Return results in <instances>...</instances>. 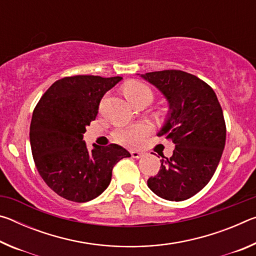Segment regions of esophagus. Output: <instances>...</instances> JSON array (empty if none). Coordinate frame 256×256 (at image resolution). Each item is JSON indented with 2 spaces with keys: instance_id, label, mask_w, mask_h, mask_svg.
I'll return each instance as SVG.
<instances>
[{
  "instance_id": "esophagus-1",
  "label": "esophagus",
  "mask_w": 256,
  "mask_h": 256,
  "mask_svg": "<svg viewBox=\"0 0 256 256\" xmlns=\"http://www.w3.org/2000/svg\"><path fill=\"white\" fill-rule=\"evenodd\" d=\"M146 154L144 152V151H136V150H132L131 151V156L133 158H136V159H140V158H142L144 157Z\"/></svg>"
}]
</instances>
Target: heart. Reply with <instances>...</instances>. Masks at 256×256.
Returning <instances> with one entry per match:
<instances>
[{
  "label": "heart",
  "instance_id": "1",
  "mask_svg": "<svg viewBox=\"0 0 256 256\" xmlns=\"http://www.w3.org/2000/svg\"><path fill=\"white\" fill-rule=\"evenodd\" d=\"M124 94L131 104H134L140 100V99L144 98L149 99V100L152 99V92H151L149 86L138 81H132L125 86ZM148 132V126H146V125H136V126L118 130L114 133V138L120 144L128 146V148H134V146H138L141 144Z\"/></svg>",
  "mask_w": 256,
  "mask_h": 256
}]
</instances>
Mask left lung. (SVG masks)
<instances>
[{"mask_svg":"<svg viewBox=\"0 0 256 256\" xmlns=\"http://www.w3.org/2000/svg\"><path fill=\"white\" fill-rule=\"evenodd\" d=\"M156 86L168 102V112L157 133L175 144L170 158L162 156L158 174L148 188L168 201H184L209 183L226 142L222 106L210 86L180 70L138 74Z\"/></svg>","mask_w":256,"mask_h":256,"instance_id":"left-lung-1","label":"left lung"}]
</instances>
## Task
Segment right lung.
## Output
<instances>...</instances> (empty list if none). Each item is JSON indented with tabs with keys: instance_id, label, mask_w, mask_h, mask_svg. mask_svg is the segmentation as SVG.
Wrapping results in <instances>:
<instances>
[{
	"instance_id": "add662e5",
	"label": "right lung",
	"mask_w": 256,
	"mask_h": 256,
	"mask_svg": "<svg viewBox=\"0 0 256 256\" xmlns=\"http://www.w3.org/2000/svg\"><path fill=\"white\" fill-rule=\"evenodd\" d=\"M122 80L63 78L50 86L34 108L29 133L34 164L45 183L66 200L82 203L99 196L110 183L115 164L131 157L118 144H94L89 150L84 140L104 94Z\"/></svg>"
}]
</instances>
